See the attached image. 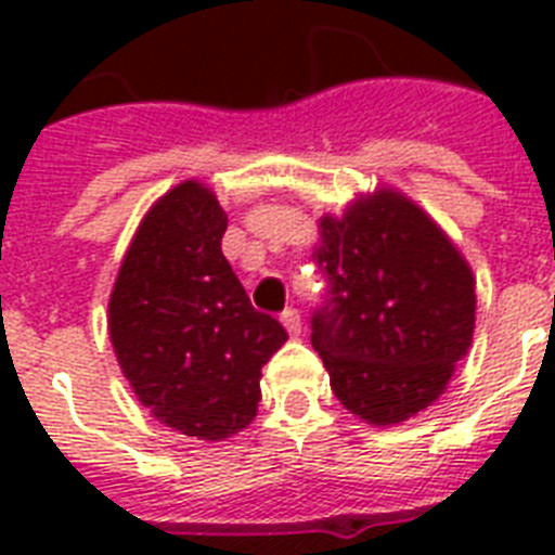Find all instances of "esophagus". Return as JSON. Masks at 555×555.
Segmentation results:
<instances>
[{
  "label": "esophagus",
  "mask_w": 555,
  "mask_h": 555,
  "mask_svg": "<svg viewBox=\"0 0 555 555\" xmlns=\"http://www.w3.org/2000/svg\"><path fill=\"white\" fill-rule=\"evenodd\" d=\"M282 325H285L291 337H296L302 331V317H299L296 308H287V311H282Z\"/></svg>",
  "instance_id": "obj_1"
}]
</instances>
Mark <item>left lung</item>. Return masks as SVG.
I'll return each mask as SVG.
<instances>
[{"label":"left lung","mask_w":555,"mask_h":555,"mask_svg":"<svg viewBox=\"0 0 555 555\" xmlns=\"http://www.w3.org/2000/svg\"><path fill=\"white\" fill-rule=\"evenodd\" d=\"M328 282L311 343L331 391L371 426L429 409L473 346L475 276L429 212L391 186L320 218L313 250Z\"/></svg>","instance_id":"left-lung-1"}]
</instances>
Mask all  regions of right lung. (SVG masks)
Segmentation results:
<instances>
[{"label":"right lung","mask_w":555,"mask_h":555,"mask_svg":"<svg viewBox=\"0 0 555 555\" xmlns=\"http://www.w3.org/2000/svg\"><path fill=\"white\" fill-rule=\"evenodd\" d=\"M224 230L216 192L181 181L146 209L108 296V337L138 400L209 443L250 426L261 365L287 339L244 294L221 253Z\"/></svg>","instance_id":"add662e5"}]
</instances>
